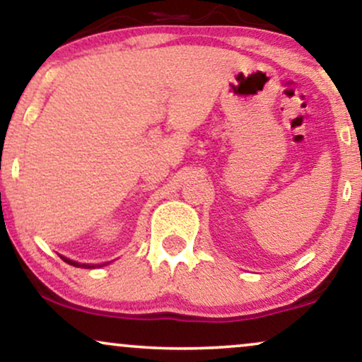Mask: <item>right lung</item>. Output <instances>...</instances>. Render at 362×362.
<instances>
[{
	"label": "right lung",
	"instance_id": "1",
	"mask_svg": "<svg viewBox=\"0 0 362 362\" xmlns=\"http://www.w3.org/2000/svg\"><path fill=\"white\" fill-rule=\"evenodd\" d=\"M63 260H65L66 264H70V265H75V267H85V269L98 267V265H90V264H78V262H75V260H70V259H65V257H63Z\"/></svg>",
	"mask_w": 362,
	"mask_h": 362
}]
</instances>
